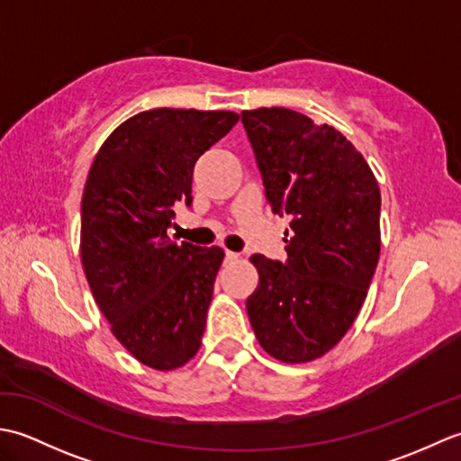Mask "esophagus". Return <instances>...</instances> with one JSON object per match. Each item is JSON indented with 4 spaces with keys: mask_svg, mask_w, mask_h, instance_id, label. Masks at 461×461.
Returning <instances> with one entry per match:
<instances>
[{
    "mask_svg": "<svg viewBox=\"0 0 461 461\" xmlns=\"http://www.w3.org/2000/svg\"><path fill=\"white\" fill-rule=\"evenodd\" d=\"M236 259H240V253L225 251V261H236Z\"/></svg>",
    "mask_w": 461,
    "mask_h": 461,
    "instance_id": "1",
    "label": "esophagus"
}]
</instances>
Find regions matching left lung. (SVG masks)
<instances>
[{
	"label": "left lung",
	"instance_id": "1",
	"mask_svg": "<svg viewBox=\"0 0 461 461\" xmlns=\"http://www.w3.org/2000/svg\"><path fill=\"white\" fill-rule=\"evenodd\" d=\"M273 212L291 215L287 261L251 256L259 285L248 315L261 348L289 365L325 355L347 335L380 258V190L345 136L307 114L243 111Z\"/></svg>",
	"mask_w": 461,
	"mask_h": 461
}]
</instances>
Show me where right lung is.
<instances>
[{
  "label": "right lung",
  "instance_id": "right-lung-1",
  "mask_svg": "<svg viewBox=\"0 0 461 461\" xmlns=\"http://www.w3.org/2000/svg\"><path fill=\"white\" fill-rule=\"evenodd\" d=\"M240 121L231 111L152 109L96 152L81 202V261L111 332L154 370L200 350L223 249L176 243L174 205L192 203L194 164Z\"/></svg>",
  "mask_w": 461,
  "mask_h": 461
}]
</instances>
